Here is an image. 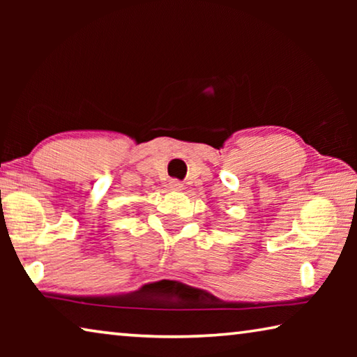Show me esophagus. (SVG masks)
<instances>
[{
  "mask_svg": "<svg viewBox=\"0 0 357 357\" xmlns=\"http://www.w3.org/2000/svg\"><path fill=\"white\" fill-rule=\"evenodd\" d=\"M183 183H179V181H176V179H173V181H170V189L172 190H183Z\"/></svg>",
  "mask_w": 357,
  "mask_h": 357,
  "instance_id": "34e87169",
  "label": "esophagus"
}]
</instances>
